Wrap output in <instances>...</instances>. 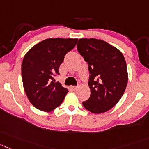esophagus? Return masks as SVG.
Segmentation results:
<instances>
[{
    "label": "esophagus",
    "mask_w": 149,
    "mask_h": 149,
    "mask_svg": "<svg viewBox=\"0 0 149 149\" xmlns=\"http://www.w3.org/2000/svg\"><path fill=\"white\" fill-rule=\"evenodd\" d=\"M77 88H78V86H72V88L73 89L74 91L77 90Z\"/></svg>",
    "instance_id": "esophagus-1"
}]
</instances>
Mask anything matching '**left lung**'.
Segmentation results:
<instances>
[{"label": "left lung", "instance_id": "obj_1", "mask_svg": "<svg viewBox=\"0 0 149 149\" xmlns=\"http://www.w3.org/2000/svg\"><path fill=\"white\" fill-rule=\"evenodd\" d=\"M77 49L87 62L91 96L83 102L86 110L93 113L108 111L121 100L128 74L124 56L117 48L97 39H80Z\"/></svg>", "mask_w": 149, "mask_h": 149}]
</instances>
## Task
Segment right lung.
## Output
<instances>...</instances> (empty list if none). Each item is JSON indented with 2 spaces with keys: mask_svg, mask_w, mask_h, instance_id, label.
I'll use <instances>...</instances> for the list:
<instances>
[{
  "mask_svg": "<svg viewBox=\"0 0 149 149\" xmlns=\"http://www.w3.org/2000/svg\"><path fill=\"white\" fill-rule=\"evenodd\" d=\"M77 39H47L31 48L24 56L22 78L24 90L31 103L42 111L58 107L69 91L55 83L65 56L72 50Z\"/></svg>",
  "mask_w": 149,
  "mask_h": 149,
  "instance_id": "obj_1",
  "label": "right lung"
}]
</instances>
